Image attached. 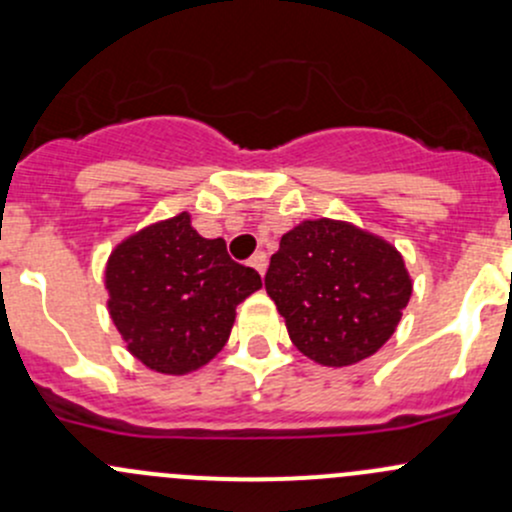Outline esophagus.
<instances>
[{
  "label": "esophagus",
  "instance_id": "obj_1",
  "mask_svg": "<svg viewBox=\"0 0 512 512\" xmlns=\"http://www.w3.org/2000/svg\"><path fill=\"white\" fill-rule=\"evenodd\" d=\"M250 267H255L260 275H265V272H267V255H265V252H255V255L250 257Z\"/></svg>",
  "mask_w": 512,
  "mask_h": 512
}]
</instances>
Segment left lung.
<instances>
[{"label":"left lung","instance_id":"obj_1","mask_svg":"<svg viewBox=\"0 0 512 512\" xmlns=\"http://www.w3.org/2000/svg\"><path fill=\"white\" fill-rule=\"evenodd\" d=\"M265 289L299 352L322 366H352L389 342L414 282L384 237L317 218L282 235Z\"/></svg>","mask_w":512,"mask_h":512}]
</instances>
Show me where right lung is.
<instances>
[{"label": "right lung", "mask_w": 512, "mask_h": 512, "mask_svg": "<svg viewBox=\"0 0 512 512\" xmlns=\"http://www.w3.org/2000/svg\"><path fill=\"white\" fill-rule=\"evenodd\" d=\"M260 287V275L227 255L223 237L198 235L188 213L133 232L106 262L108 314L126 349L170 376L215 359L235 307Z\"/></svg>", "instance_id": "obj_1"}]
</instances>
